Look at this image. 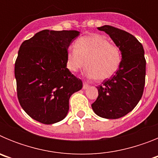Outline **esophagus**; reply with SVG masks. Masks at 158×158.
Wrapping results in <instances>:
<instances>
[{
    "mask_svg": "<svg viewBox=\"0 0 158 158\" xmlns=\"http://www.w3.org/2000/svg\"><path fill=\"white\" fill-rule=\"evenodd\" d=\"M89 87V85L86 82H84L83 83V89H86Z\"/></svg>",
    "mask_w": 158,
    "mask_h": 158,
    "instance_id": "obj_1",
    "label": "esophagus"
}]
</instances>
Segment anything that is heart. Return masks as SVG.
<instances>
[{"label":"heart","instance_id":"heart-1","mask_svg":"<svg viewBox=\"0 0 158 158\" xmlns=\"http://www.w3.org/2000/svg\"><path fill=\"white\" fill-rule=\"evenodd\" d=\"M122 59L120 47L104 36L93 34L79 38L76 46L68 48L66 66L77 72L85 65L86 77L104 81L116 73Z\"/></svg>","mask_w":158,"mask_h":158}]
</instances>
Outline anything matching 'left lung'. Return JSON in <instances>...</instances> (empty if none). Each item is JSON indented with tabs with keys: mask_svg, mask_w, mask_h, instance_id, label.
<instances>
[{
	"mask_svg": "<svg viewBox=\"0 0 158 158\" xmlns=\"http://www.w3.org/2000/svg\"><path fill=\"white\" fill-rule=\"evenodd\" d=\"M106 32L122 51L118 70L97 87L98 97L92 104L96 115L105 118H121L131 111L142 98L146 79V59L142 43L128 32L104 25Z\"/></svg>",
	"mask_w": 158,
	"mask_h": 158,
	"instance_id": "1",
	"label": "left lung"
}]
</instances>
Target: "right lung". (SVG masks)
<instances>
[{
	"mask_svg": "<svg viewBox=\"0 0 158 158\" xmlns=\"http://www.w3.org/2000/svg\"><path fill=\"white\" fill-rule=\"evenodd\" d=\"M77 31L43 30L25 40L15 63L17 97L33 119L44 124L62 120L71 95L82 81L66 67L67 51Z\"/></svg>",
	"mask_w": 158,
	"mask_h": 158,
	"instance_id": "obj_1",
	"label": "right lung"
}]
</instances>
